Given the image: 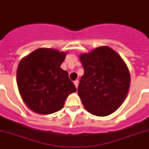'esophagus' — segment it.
I'll use <instances>...</instances> for the list:
<instances>
[{
    "mask_svg": "<svg viewBox=\"0 0 149 149\" xmlns=\"http://www.w3.org/2000/svg\"><path fill=\"white\" fill-rule=\"evenodd\" d=\"M74 85H75V86H76V87H78V85H79V80H78V79H77V80H75L74 81Z\"/></svg>",
    "mask_w": 149,
    "mask_h": 149,
    "instance_id": "obj_1",
    "label": "esophagus"
}]
</instances>
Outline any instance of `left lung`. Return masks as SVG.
Wrapping results in <instances>:
<instances>
[{"instance_id":"obj_1","label":"left lung","mask_w":149,"mask_h":149,"mask_svg":"<svg viewBox=\"0 0 149 149\" xmlns=\"http://www.w3.org/2000/svg\"><path fill=\"white\" fill-rule=\"evenodd\" d=\"M84 69L78 94L86 110L93 115L111 114L121 105L130 86V74L119 55L107 46L79 56Z\"/></svg>"}]
</instances>
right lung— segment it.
I'll list each match as a JSON object with an SVG mask.
<instances>
[{
  "label": "right lung",
  "instance_id": "right-lung-1",
  "mask_svg": "<svg viewBox=\"0 0 149 149\" xmlns=\"http://www.w3.org/2000/svg\"><path fill=\"white\" fill-rule=\"evenodd\" d=\"M66 56L52 49H38L22 58L17 70V84L27 106L38 113L60 111L77 88L60 65Z\"/></svg>",
  "mask_w": 149,
  "mask_h": 149
}]
</instances>
